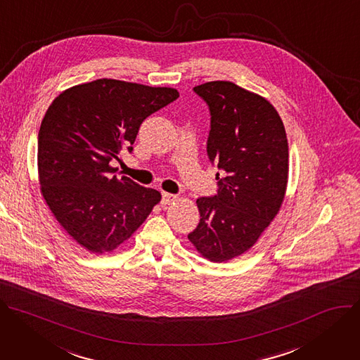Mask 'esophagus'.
<instances>
[{
	"label": "esophagus",
	"instance_id": "1",
	"mask_svg": "<svg viewBox=\"0 0 360 360\" xmlns=\"http://www.w3.org/2000/svg\"><path fill=\"white\" fill-rule=\"evenodd\" d=\"M176 198H177L176 194H170V193L163 191V193H162V205H169V203L174 202Z\"/></svg>",
	"mask_w": 360,
	"mask_h": 360
}]
</instances>
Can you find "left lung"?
Here are the masks:
<instances>
[{
  "instance_id": "1",
  "label": "left lung",
  "mask_w": 360,
  "mask_h": 360,
  "mask_svg": "<svg viewBox=\"0 0 360 360\" xmlns=\"http://www.w3.org/2000/svg\"><path fill=\"white\" fill-rule=\"evenodd\" d=\"M193 91L210 111L207 155L217 166V191L198 197L200 223L188 240L212 262L249 250L282 206L289 146L282 118L263 97L230 82Z\"/></svg>"
}]
</instances>
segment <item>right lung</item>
I'll return each mask as SVG.
<instances>
[{"instance_id":"obj_1","label":"right lung","mask_w":360,"mask_h":360,"mask_svg":"<svg viewBox=\"0 0 360 360\" xmlns=\"http://www.w3.org/2000/svg\"><path fill=\"white\" fill-rule=\"evenodd\" d=\"M179 98L174 89L100 78L63 91L38 131V174L49 207L74 240L111 252L141 226L160 193L110 165L133 151L140 126Z\"/></svg>"}]
</instances>
